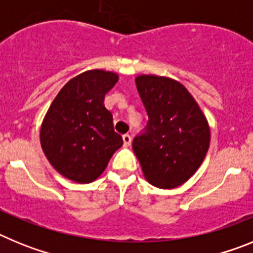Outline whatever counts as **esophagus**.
Returning a JSON list of instances; mask_svg holds the SVG:
<instances>
[{"instance_id":"34e87169","label":"esophagus","mask_w":253,"mask_h":253,"mask_svg":"<svg viewBox=\"0 0 253 253\" xmlns=\"http://www.w3.org/2000/svg\"><path fill=\"white\" fill-rule=\"evenodd\" d=\"M123 142H124L125 147L130 146V144H131V137H130V135H129V134H124V135H123Z\"/></svg>"}]
</instances>
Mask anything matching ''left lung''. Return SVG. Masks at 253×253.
I'll list each match as a JSON object with an SVG mask.
<instances>
[{
	"instance_id": "left-lung-1",
	"label": "left lung",
	"mask_w": 253,
	"mask_h": 253,
	"mask_svg": "<svg viewBox=\"0 0 253 253\" xmlns=\"http://www.w3.org/2000/svg\"><path fill=\"white\" fill-rule=\"evenodd\" d=\"M137 90L148 114L144 134L133 140L143 176L160 189H175L198 171L210 144L204 113L184 84L169 77L140 75Z\"/></svg>"
}]
</instances>
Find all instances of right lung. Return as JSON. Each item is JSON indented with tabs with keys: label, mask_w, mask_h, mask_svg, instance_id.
<instances>
[{
	"label": "right lung",
	"mask_w": 253,
	"mask_h": 253,
	"mask_svg": "<svg viewBox=\"0 0 253 253\" xmlns=\"http://www.w3.org/2000/svg\"><path fill=\"white\" fill-rule=\"evenodd\" d=\"M119 76L91 69L69 80L46 111L40 128V144L49 163L63 177L78 184L92 182L123 146L114 130L105 95Z\"/></svg>",
	"instance_id": "1"
}]
</instances>
